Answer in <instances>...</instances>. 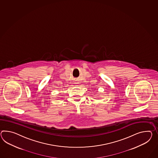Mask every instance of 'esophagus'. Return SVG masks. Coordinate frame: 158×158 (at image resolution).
I'll list each match as a JSON object with an SVG mask.
<instances>
[{
	"label": "esophagus",
	"mask_w": 158,
	"mask_h": 158,
	"mask_svg": "<svg viewBox=\"0 0 158 158\" xmlns=\"http://www.w3.org/2000/svg\"><path fill=\"white\" fill-rule=\"evenodd\" d=\"M79 83L77 81H75V85H76L77 86V85H79Z\"/></svg>",
	"instance_id": "obj_1"
}]
</instances>
